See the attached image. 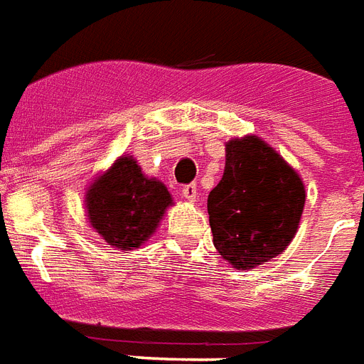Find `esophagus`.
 Returning a JSON list of instances; mask_svg holds the SVG:
<instances>
[{"label": "esophagus", "instance_id": "1", "mask_svg": "<svg viewBox=\"0 0 364 364\" xmlns=\"http://www.w3.org/2000/svg\"><path fill=\"white\" fill-rule=\"evenodd\" d=\"M182 196H184L188 200H196L197 196H199V191H197V186L196 184L184 186V188H182Z\"/></svg>", "mask_w": 364, "mask_h": 364}]
</instances>
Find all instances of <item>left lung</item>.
<instances>
[{
  "instance_id": "left-lung-1",
  "label": "left lung",
  "mask_w": 364,
  "mask_h": 364,
  "mask_svg": "<svg viewBox=\"0 0 364 364\" xmlns=\"http://www.w3.org/2000/svg\"><path fill=\"white\" fill-rule=\"evenodd\" d=\"M304 184L259 136L225 144V168L208 196L214 246L237 270L282 254L295 237L304 208Z\"/></svg>"
}]
</instances>
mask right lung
<instances>
[{
  "instance_id": "right-lung-1",
  "label": "right lung",
  "mask_w": 364,
  "mask_h": 364,
  "mask_svg": "<svg viewBox=\"0 0 364 364\" xmlns=\"http://www.w3.org/2000/svg\"><path fill=\"white\" fill-rule=\"evenodd\" d=\"M84 203L105 242L127 252L152 237L173 197L159 180L144 176L132 156H122L94 180Z\"/></svg>"
}]
</instances>
